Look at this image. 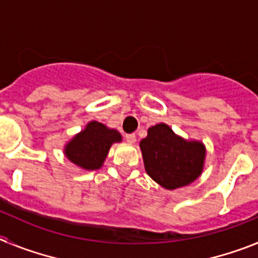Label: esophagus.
<instances>
[{"mask_svg":"<svg viewBox=\"0 0 258 258\" xmlns=\"http://www.w3.org/2000/svg\"><path fill=\"white\" fill-rule=\"evenodd\" d=\"M125 140H126L127 143L133 145V143H136V136H134V134H126V136H125Z\"/></svg>","mask_w":258,"mask_h":258,"instance_id":"esophagus-1","label":"esophagus"}]
</instances>
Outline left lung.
Returning <instances> with one entry per match:
<instances>
[{
	"label": "left lung",
	"mask_w": 258,
	"mask_h": 258,
	"mask_svg": "<svg viewBox=\"0 0 258 258\" xmlns=\"http://www.w3.org/2000/svg\"><path fill=\"white\" fill-rule=\"evenodd\" d=\"M146 173L166 190L184 187L202 175L206 163L204 143L184 140L169 125H152L140 142Z\"/></svg>",
	"instance_id": "obj_1"
}]
</instances>
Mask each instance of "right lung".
I'll return each instance as SVG.
<instances>
[{
    "label": "right lung",
    "instance_id": "1",
    "mask_svg": "<svg viewBox=\"0 0 258 258\" xmlns=\"http://www.w3.org/2000/svg\"><path fill=\"white\" fill-rule=\"evenodd\" d=\"M121 141L118 131L93 120L66 143L64 155L81 169L97 170L103 166L111 146Z\"/></svg>",
    "mask_w": 258,
    "mask_h": 258
}]
</instances>
